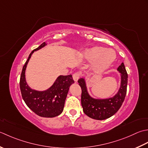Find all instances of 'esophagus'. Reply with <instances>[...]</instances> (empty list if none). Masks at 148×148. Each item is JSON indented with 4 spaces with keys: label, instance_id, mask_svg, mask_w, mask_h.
<instances>
[{
    "label": "esophagus",
    "instance_id": "esophagus-1",
    "mask_svg": "<svg viewBox=\"0 0 148 148\" xmlns=\"http://www.w3.org/2000/svg\"><path fill=\"white\" fill-rule=\"evenodd\" d=\"M80 77H81V75L79 73H75L73 75V80L75 81V82H77L78 80L79 79Z\"/></svg>",
    "mask_w": 148,
    "mask_h": 148
}]
</instances>
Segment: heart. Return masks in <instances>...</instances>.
<instances>
[{
  "label": "heart",
  "instance_id": "b5f03b06",
  "mask_svg": "<svg viewBox=\"0 0 148 148\" xmlns=\"http://www.w3.org/2000/svg\"><path fill=\"white\" fill-rule=\"evenodd\" d=\"M85 57L89 61H95L93 70L96 73H103L110 67L116 59V53L110 49L101 47H94L87 50Z\"/></svg>",
  "mask_w": 148,
  "mask_h": 148
}]
</instances>
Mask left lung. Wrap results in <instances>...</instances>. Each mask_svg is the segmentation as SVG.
I'll use <instances>...</instances> for the list:
<instances>
[{"instance_id": "obj_1", "label": "left lung", "mask_w": 148, "mask_h": 148, "mask_svg": "<svg viewBox=\"0 0 148 148\" xmlns=\"http://www.w3.org/2000/svg\"><path fill=\"white\" fill-rule=\"evenodd\" d=\"M121 77V83L118 92L112 98L98 99L91 98L87 91L84 78H80L78 82L82 89L81 104L83 111L92 119L103 120L114 115L121 107L127 91L128 74L124 63L122 62L117 68Z\"/></svg>"}]
</instances>
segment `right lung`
Masks as SVG:
<instances>
[{"instance_id":"add662e5","label":"right lung","mask_w":148,"mask_h":148,"mask_svg":"<svg viewBox=\"0 0 148 148\" xmlns=\"http://www.w3.org/2000/svg\"><path fill=\"white\" fill-rule=\"evenodd\" d=\"M46 45L42 43L32 51L23 66L20 80V91L22 98L27 107L37 115L44 117H53L61 114L64 106L70 86L74 83L71 75H61L57 78L53 86L45 91H38L30 88L25 81V71L27 64L34 51Z\"/></svg>"}]
</instances>
